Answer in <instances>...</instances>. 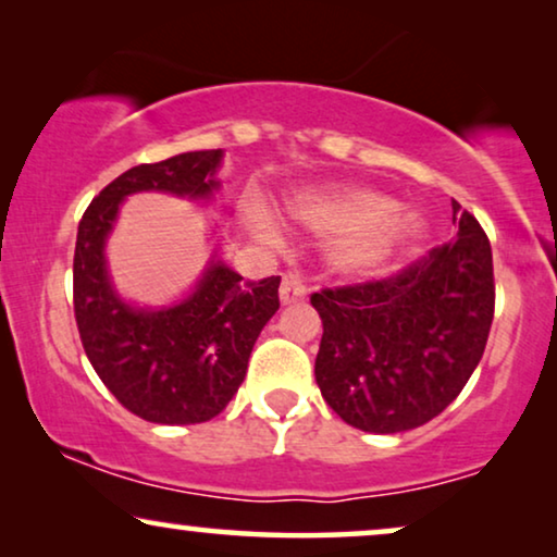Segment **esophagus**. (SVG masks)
Wrapping results in <instances>:
<instances>
[{"mask_svg": "<svg viewBox=\"0 0 557 557\" xmlns=\"http://www.w3.org/2000/svg\"><path fill=\"white\" fill-rule=\"evenodd\" d=\"M308 298V285L298 272H287L280 283V302L290 306V302H300Z\"/></svg>", "mask_w": 557, "mask_h": 557, "instance_id": "obj_1", "label": "esophagus"}]
</instances>
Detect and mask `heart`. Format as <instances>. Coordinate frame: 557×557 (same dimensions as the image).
Returning <instances> with one entry per match:
<instances>
[{"label":"heart","instance_id":"obj_1","mask_svg":"<svg viewBox=\"0 0 557 557\" xmlns=\"http://www.w3.org/2000/svg\"><path fill=\"white\" fill-rule=\"evenodd\" d=\"M290 216L315 234L336 236L329 264L346 277L382 274L425 234L414 211L399 209L387 193L364 185H315L298 190Z\"/></svg>","mask_w":557,"mask_h":557}]
</instances>
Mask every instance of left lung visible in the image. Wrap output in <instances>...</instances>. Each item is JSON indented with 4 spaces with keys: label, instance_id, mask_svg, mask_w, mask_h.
I'll return each mask as SVG.
<instances>
[{
    "label": "left lung",
    "instance_id": "8db88e82",
    "mask_svg": "<svg viewBox=\"0 0 557 557\" xmlns=\"http://www.w3.org/2000/svg\"><path fill=\"white\" fill-rule=\"evenodd\" d=\"M458 234L403 272L310 295L323 321L315 382L364 433H403L441 414L479 367L494 321L484 228L454 201Z\"/></svg>",
    "mask_w": 557,
    "mask_h": 557
}]
</instances>
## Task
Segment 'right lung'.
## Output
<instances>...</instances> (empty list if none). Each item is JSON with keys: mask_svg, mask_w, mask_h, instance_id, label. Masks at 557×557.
I'll list each match as a JSON object with an SVG mask.
<instances>
[{"mask_svg": "<svg viewBox=\"0 0 557 557\" xmlns=\"http://www.w3.org/2000/svg\"><path fill=\"white\" fill-rule=\"evenodd\" d=\"M221 150H198L129 168L94 198L78 224L73 310L81 344L111 395L147 422L193 425L216 418L239 389L255 341L280 308V277L242 283L216 251L196 287L173 306H132L111 283L103 249L124 198L170 193L206 201L221 185Z\"/></svg>", "mask_w": 557, "mask_h": 557, "instance_id": "obj_1", "label": "right lung"}]
</instances>
